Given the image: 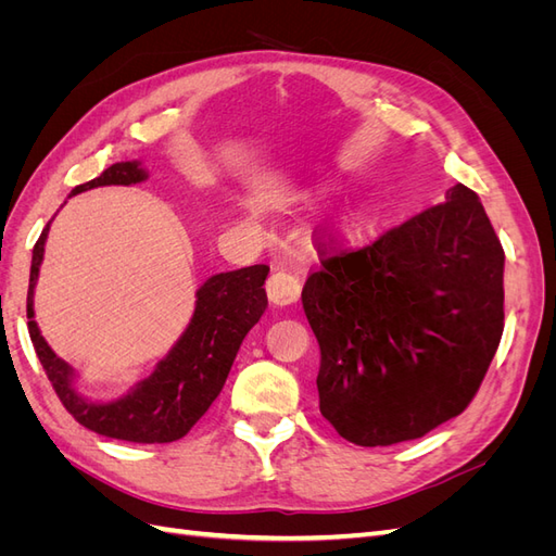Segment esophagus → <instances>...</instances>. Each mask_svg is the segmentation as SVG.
<instances>
[{"mask_svg":"<svg viewBox=\"0 0 556 556\" xmlns=\"http://www.w3.org/2000/svg\"><path fill=\"white\" fill-rule=\"evenodd\" d=\"M301 292V282L294 274L285 271V268H276V271L266 280V294L276 306L294 304Z\"/></svg>","mask_w":556,"mask_h":556,"instance_id":"34e87169","label":"esophagus"}]
</instances>
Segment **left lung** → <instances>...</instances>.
I'll use <instances>...</instances> for the list:
<instances>
[{"label":"left lung","mask_w":556,"mask_h":556,"mask_svg":"<svg viewBox=\"0 0 556 556\" xmlns=\"http://www.w3.org/2000/svg\"><path fill=\"white\" fill-rule=\"evenodd\" d=\"M301 301L319 343V413L345 441L422 439L462 415L503 333V248L457 182L359 248L317 243Z\"/></svg>","instance_id":"1"}]
</instances>
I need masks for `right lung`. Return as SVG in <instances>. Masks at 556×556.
<instances>
[{"mask_svg":"<svg viewBox=\"0 0 556 556\" xmlns=\"http://www.w3.org/2000/svg\"><path fill=\"white\" fill-rule=\"evenodd\" d=\"M146 180L139 162H117L102 176L78 185L72 194L102 185H137ZM50 223L31 252L27 290V329L43 371L60 396L62 406L78 425L129 443H172L182 439L220 394L237 359L245 333L260 323L266 311L264 280L266 264H255L208 278L197 292V306L188 329L178 339L153 374L134 390L111 403H92L76 394L72 387V366L48 348L35 323V285L43 260V245Z\"/></svg>","mask_w":556,"mask_h":556,"instance_id":"right-lung-1","label":"right lung"}]
</instances>
